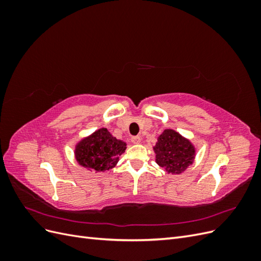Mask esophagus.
I'll return each instance as SVG.
<instances>
[{
	"label": "esophagus",
	"instance_id": "esophagus-1",
	"mask_svg": "<svg viewBox=\"0 0 261 261\" xmlns=\"http://www.w3.org/2000/svg\"><path fill=\"white\" fill-rule=\"evenodd\" d=\"M130 140H132V143H133V144H135V145H138V144H140V141H141V138H140L139 136H133Z\"/></svg>",
	"mask_w": 261,
	"mask_h": 261
}]
</instances>
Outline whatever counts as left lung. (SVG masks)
Here are the masks:
<instances>
[{"mask_svg": "<svg viewBox=\"0 0 261 261\" xmlns=\"http://www.w3.org/2000/svg\"><path fill=\"white\" fill-rule=\"evenodd\" d=\"M155 162L171 174H180L193 164L196 150L187 138L173 129H164L153 147Z\"/></svg>", "mask_w": 261, "mask_h": 261, "instance_id": "1", "label": "left lung"}]
</instances>
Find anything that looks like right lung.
I'll use <instances>...</instances> for the list:
<instances>
[{
	"instance_id": "obj_1",
	"label": "right lung",
	"mask_w": 261,
	"mask_h": 261,
	"mask_svg": "<svg viewBox=\"0 0 261 261\" xmlns=\"http://www.w3.org/2000/svg\"><path fill=\"white\" fill-rule=\"evenodd\" d=\"M126 143L100 128L82 139L75 147V158L82 167L97 172L113 169L125 151Z\"/></svg>"
}]
</instances>
